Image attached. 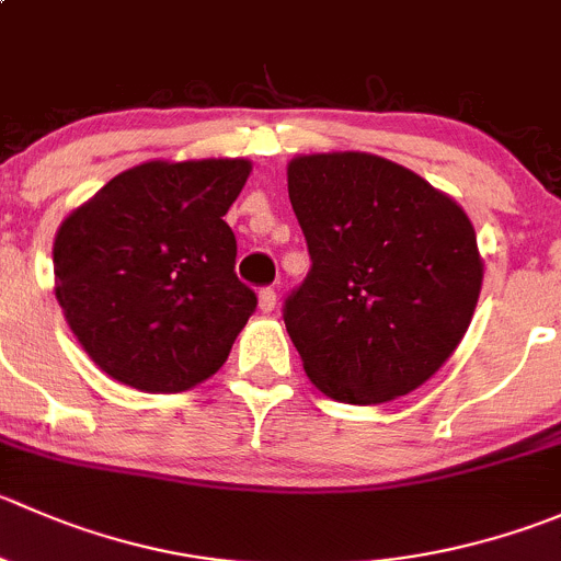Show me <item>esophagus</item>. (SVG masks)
Listing matches in <instances>:
<instances>
[{
	"label": "esophagus",
	"mask_w": 561,
	"mask_h": 561,
	"mask_svg": "<svg viewBox=\"0 0 561 561\" xmlns=\"http://www.w3.org/2000/svg\"><path fill=\"white\" fill-rule=\"evenodd\" d=\"M257 304H260V312H274L276 307V290L274 287H263V290L257 293Z\"/></svg>",
	"instance_id": "1"
}]
</instances>
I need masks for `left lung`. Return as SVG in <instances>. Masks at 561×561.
<instances>
[{
  "label": "left lung",
  "mask_w": 561,
  "mask_h": 561,
  "mask_svg": "<svg viewBox=\"0 0 561 561\" xmlns=\"http://www.w3.org/2000/svg\"><path fill=\"white\" fill-rule=\"evenodd\" d=\"M287 194L312 257L285 301L309 380L351 405L419 389L460 345L482 290L466 210L416 172L358 150L296 156Z\"/></svg>",
  "instance_id": "8db88e82"
}]
</instances>
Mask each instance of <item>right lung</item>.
I'll return each mask as SVG.
<instances>
[{
	"mask_svg": "<svg viewBox=\"0 0 561 561\" xmlns=\"http://www.w3.org/2000/svg\"><path fill=\"white\" fill-rule=\"evenodd\" d=\"M249 172V159L145 161L65 216L54 293L108 378L175 394L227 362L257 307L225 221Z\"/></svg>",
	"mask_w": 561,
	"mask_h": 561,
	"instance_id": "right-lung-1",
	"label": "right lung"
}]
</instances>
